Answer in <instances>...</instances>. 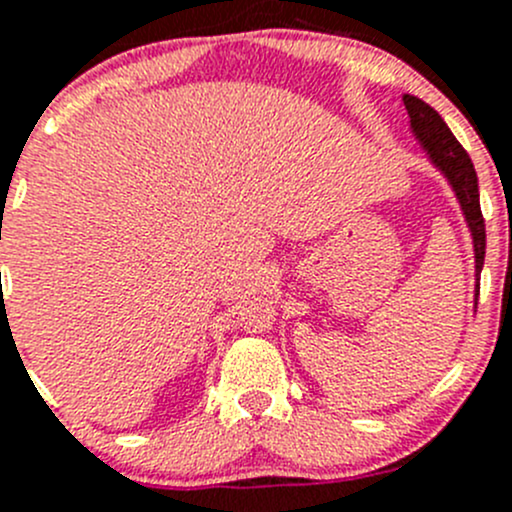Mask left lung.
Here are the masks:
<instances>
[{
  "instance_id": "obj_1",
  "label": "left lung",
  "mask_w": 512,
  "mask_h": 512,
  "mask_svg": "<svg viewBox=\"0 0 512 512\" xmlns=\"http://www.w3.org/2000/svg\"><path fill=\"white\" fill-rule=\"evenodd\" d=\"M404 106L411 118V133L426 153L433 168L446 178L451 185L453 195H456L458 205H461L463 220H466L468 232L473 240V260H476V304H478V289H480V270H483L485 260V223L483 213H480V193H478V175L473 168L471 158L463 151L461 143L451 133L438 111H433L426 101L421 98L404 94Z\"/></svg>"
}]
</instances>
